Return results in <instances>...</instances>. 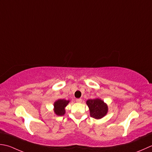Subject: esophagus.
Returning <instances> with one entry per match:
<instances>
[{
  "label": "esophagus",
  "instance_id": "esophagus-1",
  "mask_svg": "<svg viewBox=\"0 0 152 152\" xmlns=\"http://www.w3.org/2000/svg\"><path fill=\"white\" fill-rule=\"evenodd\" d=\"M76 102H77V103H81L82 99L81 98H77V99H76Z\"/></svg>",
  "mask_w": 152,
  "mask_h": 152
}]
</instances>
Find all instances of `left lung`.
<instances>
[{
    "label": "left lung",
    "mask_w": 152,
    "mask_h": 152,
    "mask_svg": "<svg viewBox=\"0 0 152 152\" xmlns=\"http://www.w3.org/2000/svg\"><path fill=\"white\" fill-rule=\"evenodd\" d=\"M86 104L89 107L90 115L94 119H99L106 115L108 111L107 105L99 98L88 100Z\"/></svg>",
    "instance_id": "8db88e82"
}]
</instances>
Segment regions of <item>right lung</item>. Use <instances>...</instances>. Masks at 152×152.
Segmentation results:
<instances>
[{
	"mask_svg": "<svg viewBox=\"0 0 152 152\" xmlns=\"http://www.w3.org/2000/svg\"><path fill=\"white\" fill-rule=\"evenodd\" d=\"M69 100H66L64 99H59L56 100L54 104V113L58 116L64 115L66 113L65 107L69 104Z\"/></svg>",
	"mask_w": 152,
	"mask_h": 152,
	"instance_id": "obj_1",
	"label": "right lung"
}]
</instances>
